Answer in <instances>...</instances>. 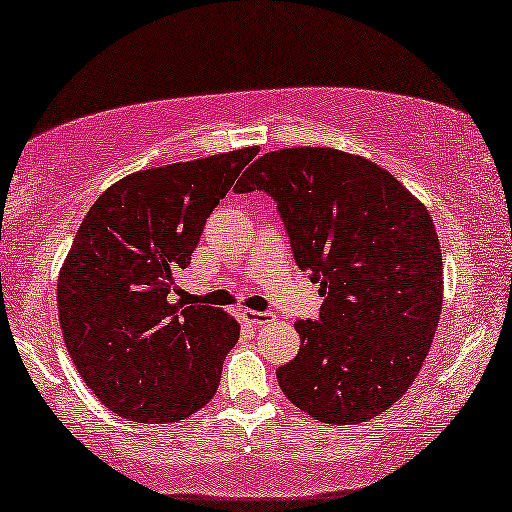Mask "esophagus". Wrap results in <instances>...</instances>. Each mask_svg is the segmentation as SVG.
<instances>
[{"label": "esophagus", "mask_w": 512, "mask_h": 512, "mask_svg": "<svg viewBox=\"0 0 512 512\" xmlns=\"http://www.w3.org/2000/svg\"><path fill=\"white\" fill-rule=\"evenodd\" d=\"M242 318H245L249 325H254V327L270 325V322L277 320V316H274V313H270V311H249V309L242 311Z\"/></svg>", "instance_id": "34e87169"}]
</instances>
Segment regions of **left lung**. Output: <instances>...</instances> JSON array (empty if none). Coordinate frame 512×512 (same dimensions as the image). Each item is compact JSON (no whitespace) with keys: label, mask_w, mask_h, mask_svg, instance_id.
Segmentation results:
<instances>
[{"label":"left lung","mask_w":512,"mask_h":512,"mask_svg":"<svg viewBox=\"0 0 512 512\" xmlns=\"http://www.w3.org/2000/svg\"><path fill=\"white\" fill-rule=\"evenodd\" d=\"M272 196L295 263L320 283L318 320H297L300 352L281 391L322 423H359L419 375L442 313L444 265L426 206L389 171L334 148H281L235 192Z\"/></svg>","instance_id":"1"}]
</instances>
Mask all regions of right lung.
<instances>
[{
	"mask_svg": "<svg viewBox=\"0 0 512 512\" xmlns=\"http://www.w3.org/2000/svg\"><path fill=\"white\" fill-rule=\"evenodd\" d=\"M256 153L137 171L86 212L59 272V322L77 373L119 416L174 423L215 396L240 325L217 306L174 300V274Z\"/></svg>",
	"mask_w": 512,
	"mask_h": 512,
	"instance_id": "right-lung-1",
	"label": "right lung"
}]
</instances>
